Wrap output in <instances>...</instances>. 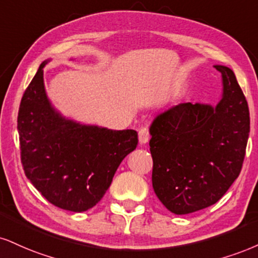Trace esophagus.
<instances>
[{
	"instance_id": "1",
	"label": "esophagus",
	"mask_w": 258,
	"mask_h": 258,
	"mask_svg": "<svg viewBox=\"0 0 258 258\" xmlns=\"http://www.w3.org/2000/svg\"><path fill=\"white\" fill-rule=\"evenodd\" d=\"M138 135H139V143H141V144H147L149 139H150V132H149L148 127H142V128L139 130Z\"/></svg>"
}]
</instances>
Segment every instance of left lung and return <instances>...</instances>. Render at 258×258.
<instances>
[{
	"label": "left lung",
	"instance_id": "8db88e82",
	"mask_svg": "<svg viewBox=\"0 0 258 258\" xmlns=\"http://www.w3.org/2000/svg\"><path fill=\"white\" fill-rule=\"evenodd\" d=\"M214 67L222 77L215 107L180 103L159 114L150 126L154 191L176 215L215 204L243 166L250 132L246 98L231 68Z\"/></svg>",
	"mask_w": 258,
	"mask_h": 258
}]
</instances>
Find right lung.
Here are the masks:
<instances>
[{"instance_id": "add662e5", "label": "right lung", "mask_w": 258, "mask_h": 258, "mask_svg": "<svg viewBox=\"0 0 258 258\" xmlns=\"http://www.w3.org/2000/svg\"><path fill=\"white\" fill-rule=\"evenodd\" d=\"M46 63L42 62L20 102L21 163L27 179L51 204L86 212L104 196L121 161L137 147L138 135L62 116L46 96Z\"/></svg>"}]
</instances>
